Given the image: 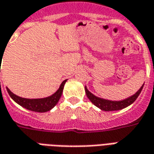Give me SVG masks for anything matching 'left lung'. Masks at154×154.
Segmentation results:
<instances>
[{"label": "left lung", "mask_w": 154, "mask_h": 154, "mask_svg": "<svg viewBox=\"0 0 154 154\" xmlns=\"http://www.w3.org/2000/svg\"><path fill=\"white\" fill-rule=\"evenodd\" d=\"M143 85H144V83L143 84L142 87L139 88V90L136 93L122 100H110L98 97L91 93V91H89L87 87H85V91H86V94H87L88 99L99 109L104 110V111H114V110H119L125 109L127 106H130L132 103H134L141 92Z\"/></svg>", "instance_id": "obj_1"}]
</instances>
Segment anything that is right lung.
I'll return each mask as SVG.
<instances>
[{"mask_svg": "<svg viewBox=\"0 0 154 154\" xmlns=\"http://www.w3.org/2000/svg\"><path fill=\"white\" fill-rule=\"evenodd\" d=\"M67 80H64L61 83L59 88L54 92L53 95L49 97H44V98H37V99H28V98H23V97L16 96L15 94L11 92V91L6 87V90L8 91L10 97H11L12 100L15 101L16 103L19 104L20 106L24 107L25 109L35 112H39V113H44L52 110L58 102L60 99L61 96L63 94L64 85L66 83Z\"/></svg>", "mask_w": 154, "mask_h": 154, "instance_id": "add662e5", "label": "right lung"}]
</instances>
